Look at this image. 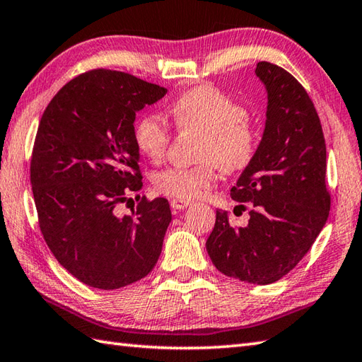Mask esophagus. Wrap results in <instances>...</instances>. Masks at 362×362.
<instances>
[{"label": "esophagus", "mask_w": 362, "mask_h": 362, "mask_svg": "<svg viewBox=\"0 0 362 362\" xmlns=\"http://www.w3.org/2000/svg\"><path fill=\"white\" fill-rule=\"evenodd\" d=\"M188 205H191V202L182 201V199H171V206L174 210H183V209H187Z\"/></svg>", "instance_id": "esophagus-1"}]
</instances>
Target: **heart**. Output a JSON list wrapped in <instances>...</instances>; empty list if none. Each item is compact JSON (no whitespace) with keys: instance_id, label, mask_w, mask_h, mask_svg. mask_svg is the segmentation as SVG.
<instances>
[{"instance_id":"obj_1","label":"heart","mask_w":362,"mask_h":362,"mask_svg":"<svg viewBox=\"0 0 362 362\" xmlns=\"http://www.w3.org/2000/svg\"><path fill=\"white\" fill-rule=\"evenodd\" d=\"M171 113L183 130H199L205 138L199 149L201 166H171L157 173L153 185L182 201L201 197L216 179V165L226 173L247 168L258 148V135L249 124L247 109L213 86H199L175 99ZM171 127L158 113H149L135 126V143L152 161L163 160L171 143Z\"/></svg>"}]
</instances>
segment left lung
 <instances>
[{
	"mask_svg": "<svg viewBox=\"0 0 362 362\" xmlns=\"http://www.w3.org/2000/svg\"><path fill=\"white\" fill-rule=\"evenodd\" d=\"M255 74L267 93L264 132L230 193L253 210L245 227H232L227 211L216 210L206 252L224 275L271 284L298 264L327 224V148L317 112L294 76L269 62H258Z\"/></svg>",
	"mask_w": 362,
	"mask_h": 362,
	"instance_id": "1",
	"label": "left lung"
}]
</instances>
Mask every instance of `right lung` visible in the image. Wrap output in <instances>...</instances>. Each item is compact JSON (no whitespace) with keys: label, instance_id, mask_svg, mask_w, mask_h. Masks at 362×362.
I'll return each mask as SVG.
<instances>
[{"label":"right lung","instance_id":"add662e5","mask_svg":"<svg viewBox=\"0 0 362 362\" xmlns=\"http://www.w3.org/2000/svg\"><path fill=\"white\" fill-rule=\"evenodd\" d=\"M166 91L93 70L60 88L38 124L30 160L38 224L59 263L91 288L127 286L158 261L171 222L166 199L141 197L124 216L117 205L143 187L135 115Z\"/></svg>","mask_w":362,"mask_h":362}]
</instances>
